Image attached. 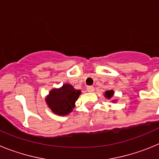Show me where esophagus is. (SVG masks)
<instances>
[{
    "mask_svg": "<svg viewBox=\"0 0 159 159\" xmlns=\"http://www.w3.org/2000/svg\"><path fill=\"white\" fill-rule=\"evenodd\" d=\"M94 90H95V88H94L92 86H89L87 88V91H88V92H93Z\"/></svg>",
    "mask_w": 159,
    "mask_h": 159,
    "instance_id": "obj_1",
    "label": "esophagus"
}]
</instances>
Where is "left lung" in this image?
I'll use <instances>...</instances> for the list:
<instances>
[{"label":"left lung","instance_id":"8db88e82","mask_svg":"<svg viewBox=\"0 0 159 159\" xmlns=\"http://www.w3.org/2000/svg\"><path fill=\"white\" fill-rule=\"evenodd\" d=\"M113 95H114V91H112V90H111V91H107V92H105L104 93V96L108 99H110L111 98H112Z\"/></svg>","mask_w":159,"mask_h":159}]
</instances>
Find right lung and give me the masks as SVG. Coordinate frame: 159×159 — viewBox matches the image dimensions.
I'll return each mask as SVG.
<instances>
[{
    "label": "right lung",
    "mask_w": 159,
    "mask_h": 159,
    "mask_svg": "<svg viewBox=\"0 0 159 159\" xmlns=\"http://www.w3.org/2000/svg\"><path fill=\"white\" fill-rule=\"evenodd\" d=\"M80 94V90L75 89L71 84H65L61 88L50 91L45 100L53 113L61 116H66L72 111L75 101Z\"/></svg>",
    "instance_id": "obj_1"
}]
</instances>
